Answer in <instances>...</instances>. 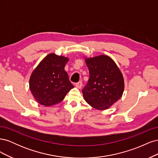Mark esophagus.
<instances>
[{"mask_svg":"<svg viewBox=\"0 0 158 158\" xmlns=\"http://www.w3.org/2000/svg\"><path fill=\"white\" fill-rule=\"evenodd\" d=\"M82 81H80V82H77V83L76 84V88H78L80 89L81 88H82Z\"/></svg>","mask_w":158,"mask_h":158,"instance_id":"obj_1","label":"esophagus"}]
</instances>
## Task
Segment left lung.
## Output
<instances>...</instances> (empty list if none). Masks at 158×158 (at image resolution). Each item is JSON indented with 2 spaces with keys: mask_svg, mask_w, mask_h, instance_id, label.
I'll use <instances>...</instances> for the list:
<instances>
[{
  "mask_svg": "<svg viewBox=\"0 0 158 158\" xmlns=\"http://www.w3.org/2000/svg\"><path fill=\"white\" fill-rule=\"evenodd\" d=\"M89 78L82 89L84 98L91 106L103 110L122 96L124 79L115 63L106 55L85 60Z\"/></svg>",
  "mask_w": 158,
  "mask_h": 158,
  "instance_id": "1",
  "label": "left lung"
}]
</instances>
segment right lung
<instances>
[{
  "label": "right lung",
  "instance_id": "obj_1",
  "mask_svg": "<svg viewBox=\"0 0 158 158\" xmlns=\"http://www.w3.org/2000/svg\"><path fill=\"white\" fill-rule=\"evenodd\" d=\"M68 60L66 57L49 54L33 72L30 88L33 97L41 105L51 106L60 102L74 88L64 70Z\"/></svg>",
  "mask_w": 158,
  "mask_h": 158
}]
</instances>
